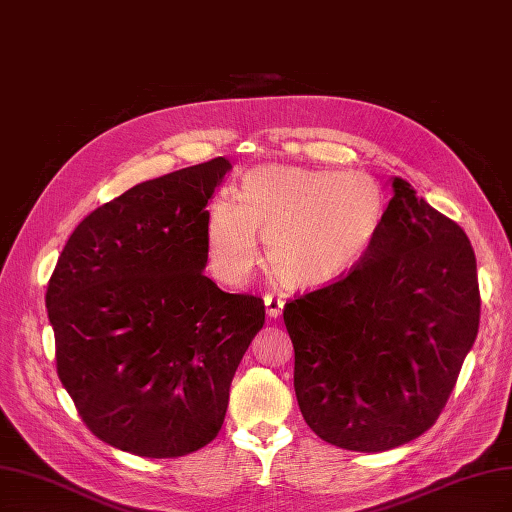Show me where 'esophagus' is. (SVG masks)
Here are the masks:
<instances>
[{"instance_id":"1","label":"esophagus","mask_w":512,"mask_h":512,"mask_svg":"<svg viewBox=\"0 0 512 512\" xmlns=\"http://www.w3.org/2000/svg\"><path fill=\"white\" fill-rule=\"evenodd\" d=\"M265 307H267V316L275 320L282 316L284 301L280 297H275V294H265Z\"/></svg>"}]
</instances>
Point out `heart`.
I'll return each instance as SVG.
<instances>
[{"label": "heart", "instance_id": "heart-1", "mask_svg": "<svg viewBox=\"0 0 512 512\" xmlns=\"http://www.w3.org/2000/svg\"><path fill=\"white\" fill-rule=\"evenodd\" d=\"M382 224L384 194L367 173L262 164L241 179L239 200L222 194L207 205L205 239L226 282L250 275L260 235L277 280L322 288L363 265Z\"/></svg>", "mask_w": 512, "mask_h": 512}]
</instances>
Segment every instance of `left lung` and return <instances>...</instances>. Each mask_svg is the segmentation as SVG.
Instances as JSON below:
<instances>
[{"instance_id": "obj_1", "label": "left lung", "mask_w": 512, "mask_h": 512, "mask_svg": "<svg viewBox=\"0 0 512 512\" xmlns=\"http://www.w3.org/2000/svg\"><path fill=\"white\" fill-rule=\"evenodd\" d=\"M391 188L363 265L284 307L305 423L359 453L391 451L436 423L480 318L466 232L406 179Z\"/></svg>"}]
</instances>
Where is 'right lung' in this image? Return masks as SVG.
I'll return each mask as SVG.
<instances>
[{
	"label": "right lung",
	"instance_id": "obj_1",
	"mask_svg": "<svg viewBox=\"0 0 512 512\" xmlns=\"http://www.w3.org/2000/svg\"><path fill=\"white\" fill-rule=\"evenodd\" d=\"M232 164L134 185L74 228L46 288L57 374L85 425L138 457H183L222 429L265 303L220 290L205 211Z\"/></svg>",
	"mask_w": 512,
	"mask_h": 512
}]
</instances>
